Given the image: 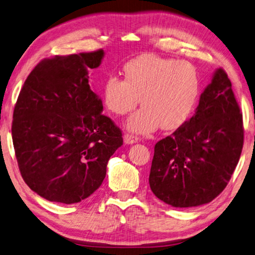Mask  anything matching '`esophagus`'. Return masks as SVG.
I'll use <instances>...</instances> for the list:
<instances>
[{
    "instance_id": "34e87169",
    "label": "esophagus",
    "mask_w": 255,
    "mask_h": 255,
    "mask_svg": "<svg viewBox=\"0 0 255 255\" xmlns=\"http://www.w3.org/2000/svg\"><path fill=\"white\" fill-rule=\"evenodd\" d=\"M124 141L125 143H127V145H131V143H135L138 141V137L131 135V133H126V135L124 136Z\"/></svg>"
}]
</instances>
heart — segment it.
<instances>
[{
    "label": "heart",
    "mask_w": 255,
    "mask_h": 255,
    "mask_svg": "<svg viewBox=\"0 0 255 255\" xmlns=\"http://www.w3.org/2000/svg\"><path fill=\"white\" fill-rule=\"evenodd\" d=\"M201 92L196 68L187 61L143 54L124 68V80L110 76L103 98L110 113L124 116L138 104L142 107L129 117L126 128L150 133L159 126L175 130L187 122L196 108Z\"/></svg>",
    "instance_id": "heart-1"
}]
</instances>
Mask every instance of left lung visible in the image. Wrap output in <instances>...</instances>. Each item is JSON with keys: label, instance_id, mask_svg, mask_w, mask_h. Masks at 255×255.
Instances as JSON below:
<instances>
[{"label": "left lung", "instance_id": "1", "mask_svg": "<svg viewBox=\"0 0 255 255\" xmlns=\"http://www.w3.org/2000/svg\"><path fill=\"white\" fill-rule=\"evenodd\" d=\"M243 119L232 83L216 69L193 117L155 145L149 186L174 207L212 202L231 179L243 148Z\"/></svg>", "mask_w": 255, "mask_h": 255}]
</instances>
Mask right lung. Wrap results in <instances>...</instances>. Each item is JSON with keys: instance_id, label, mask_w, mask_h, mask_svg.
Returning <instances> with one entry per match:
<instances>
[{"instance_id": "right-lung-1", "label": "right lung", "mask_w": 255, "mask_h": 255, "mask_svg": "<svg viewBox=\"0 0 255 255\" xmlns=\"http://www.w3.org/2000/svg\"><path fill=\"white\" fill-rule=\"evenodd\" d=\"M104 50L41 61L15 104L12 139L18 168L32 191L50 202L73 204L103 184L123 133L89 86V69Z\"/></svg>"}]
</instances>
